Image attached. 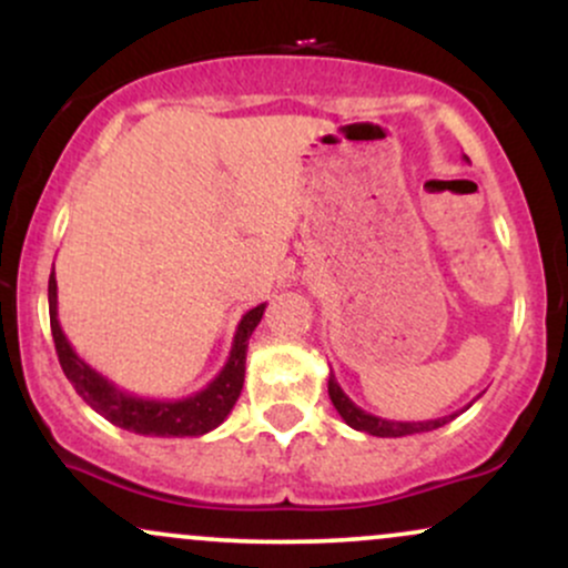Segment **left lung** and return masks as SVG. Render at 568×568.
Here are the masks:
<instances>
[{"instance_id": "1", "label": "left lung", "mask_w": 568, "mask_h": 568, "mask_svg": "<svg viewBox=\"0 0 568 568\" xmlns=\"http://www.w3.org/2000/svg\"><path fill=\"white\" fill-rule=\"evenodd\" d=\"M328 395H331V403H334V408L342 414V419L347 422L352 429H361V433L376 435V438H403V435L429 433V429H438L443 425H448L454 416H459L462 410H465V408L454 410V414L438 416V419H427V422L382 419V416H374V414H368V410H363L361 406H355V403L349 400V395H344V389L338 387L334 371H331V376H328Z\"/></svg>"}]
</instances>
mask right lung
<instances>
[{"instance_id":"1","label":"right lung","mask_w":568,"mask_h":568,"mask_svg":"<svg viewBox=\"0 0 568 568\" xmlns=\"http://www.w3.org/2000/svg\"><path fill=\"white\" fill-rule=\"evenodd\" d=\"M48 302L58 361H61L63 374H67L71 387L77 389V395L98 414L106 416L112 425L139 435H154V438H200V435L216 429L230 416L240 393H243L247 338H251L253 328L262 323L266 310V304H258L251 312H245L237 331H234L230 357H226L216 379L207 382L200 393L179 397V400H160V397H141L128 393V389H120L77 355L67 334H63L61 323H58L55 272L50 275L48 283Z\"/></svg>"}]
</instances>
